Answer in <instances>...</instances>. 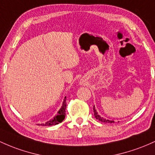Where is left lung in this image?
<instances>
[{
  "mask_svg": "<svg viewBox=\"0 0 155 155\" xmlns=\"http://www.w3.org/2000/svg\"><path fill=\"white\" fill-rule=\"evenodd\" d=\"M93 113H94V115L95 118H96L97 120H100L101 122H104V123H114V120H108V119L104 118L103 117H101L99 115H98V112L96 111V108H95V106H93ZM119 122V121H118Z\"/></svg>",
  "mask_w": 155,
  "mask_h": 155,
  "instance_id": "left-lung-1",
  "label": "left lung"
}]
</instances>
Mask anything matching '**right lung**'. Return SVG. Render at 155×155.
<instances>
[{
	"mask_svg": "<svg viewBox=\"0 0 155 155\" xmlns=\"http://www.w3.org/2000/svg\"><path fill=\"white\" fill-rule=\"evenodd\" d=\"M65 110H66V96L64 97L63 99V102H62V107L59 109L58 113L51 120H48V121L45 122L42 124H39L37 125H41V126H52L61 123L62 120L65 118Z\"/></svg>",
	"mask_w": 155,
	"mask_h": 155,
	"instance_id": "1",
	"label": "right lung"
}]
</instances>
